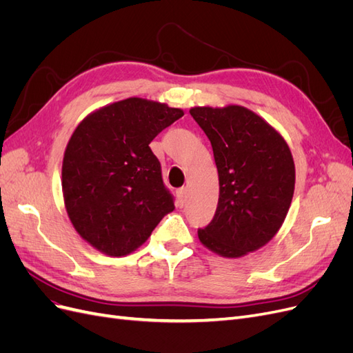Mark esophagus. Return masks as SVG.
<instances>
[{
    "label": "esophagus",
    "instance_id": "obj_1",
    "mask_svg": "<svg viewBox=\"0 0 353 353\" xmlns=\"http://www.w3.org/2000/svg\"><path fill=\"white\" fill-rule=\"evenodd\" d=\"M176 196H178V201H179V205H184L185 203V200H187V188H179L178 191H176Z\"/></svg>",
    "mask_w": 353,
    "mask_h": 353
}]
</instances>
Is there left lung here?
<instances>
[{
    "instance_id": "8db88e82",
    "label": "left lung",
    "mask_w": 353,
    "mask_h": 353,
    "mask_svg": "<svg viewBox=\"0 0 353 353\" xmlns=\"http://www.w3.org/2000/svg\"><path fill=\"white\" fill-rule=\"evenodd\" d=\"M212 144L219 176L215 216L197 231L223 258L261 249L283 225L294 193V162L284 138L243 105L193 108Z\"/></svg>"
}]
</instances>
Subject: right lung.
<instances>
[{
  "instance_id": "right-lung-1",
  "label": "right lung",
  "mask_w": 353,
  "mask_h": 353,
  "mask_svg": "<svg viewBox=\"0 0 353 353\" xmlns=\"http://www.w3.org/2000/svg\"><path fill=\"white\" fill-rule=\"evenodd\" d=\"M183 116L131 97L90 113L73 131L61 166L63 199L72 225L92 248L130 254L175 209L148 144Z\"/></svg>"
}]
</instances>
